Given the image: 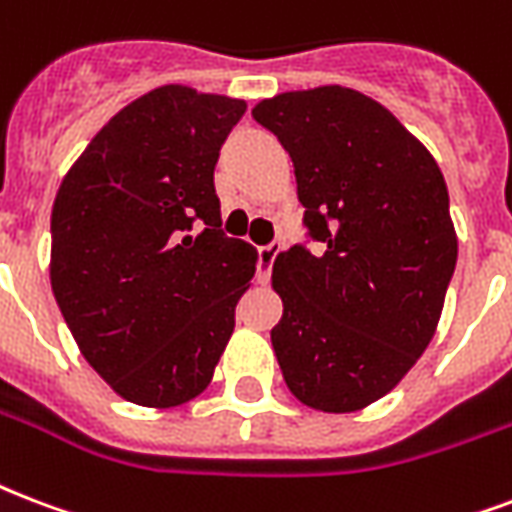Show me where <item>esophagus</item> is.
<instances>
[{
  "label": "esophagus",
  "instance_id": "esophagus-1",
  "mask_svg": "<svg viewBox=\"0 0 512 512\" xmlns=\"http://www.w3.org/2000/svg\"><path fill=\"white\" fill-rule=\"evenodd\" d=\"M279 244H268V247H260L257 249V279L260 282H268V276H271V268H273V260L279 255Z\"/></svg>",
  "mask_w": 512,
  "mask_h": 512
}]
</instances>
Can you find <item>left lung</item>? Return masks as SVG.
I'll list each match as a JSON object with an SVG mask.
<instances>
[{
  "label": "left lung",
  "instance_id": "obj_1",
  "mask_svg": "<svg viewBox=\"0 0 512 512\" xmlns=\"http://www.w3.org/2000/svg\"><path fill=\"white\" fill-rule=\"evenodd\" d=\"M252 117L290 152L306 228L325 247L273 260L276 360L308 408L362 411L438 330L459 247L446 179L384 104L343 85L276 93Z\"/></svg>",
  "mask_w": 512,
  "mask_h": 512
}]
</instances>
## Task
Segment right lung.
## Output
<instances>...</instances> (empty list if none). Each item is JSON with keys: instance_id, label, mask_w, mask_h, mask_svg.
<instances>
[{"instance_id": "add662e5", "label": "right lung", "mask_w": 512, "mask_h": 512, "mask_svg": "<svg viewBox=\"0 0 512 512\" xmlns=\"http://www.w3.org/2000/svg\"><path fill=\"white\" fill-rule=\"evenodd\" d=\"M244 112V99L155 88L93 136L58 187L50 287L80 354L128 403H190L233 335L257 249L222 236L214 166Z\"/></svg>"}]
</instances>
